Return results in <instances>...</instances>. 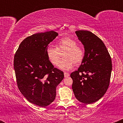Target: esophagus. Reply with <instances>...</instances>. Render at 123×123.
I'll use <instances>...</instances> for the list:
<instances>
[{
  "label": "esophagus",
  "mask_w": 123,
  "mask_h": 123,
  "mask_svg": "<svg viewBox=\"0 0 123 123\" xmlns=\"http://www.w3.org/2000/svg\"><path fill=\"white\" fill-rule=\"evenodd\" d=\"M69 73H66V72H65L64 73V76H65V77H69Z\"/></svg>",
  "instance_id": "1"
}]
</instances>
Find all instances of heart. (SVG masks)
<instances>
[{
    "label": "heart",
    "mask_w": 123,
    "mask_h": 123,
    "mask_svg": "<svg viewBox=\"0 0 123 123\" xmlns=\"http://www.w3.org/2000/svg\"><path fill=\"white\" fill-rule=\"evenodd\" d=\"M46 55L48 60L53 65H57L62 54H64L65 59L58 65V68L63 70L73 68L74 63L80 64L84 57V50L78 46L77 41L70 37H63L57 42L55 47L48 46L46 49Z\"/></svg>",
    "instance_id": "b5f03b06"
}]
</instances>
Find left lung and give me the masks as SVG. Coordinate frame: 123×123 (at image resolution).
Masks as SVG:
<instances>
[{"label":"left lung","mask_w":123,"mask_h":123,"mask_svg":"<svg viewBox=\"0 0 123 123\" xmlns=\"http://www.w3.org/2000/svg\"><path fill=\"white\" fill-rule=\"evenodd\" d=\"M84 48V57L78 70L70 74L72 90L80 102L91 104L100 99L110 83L112 64L104 42L91 32L77 31Z\"/></svg>","instance_id":"obj_1"}]
</instances>
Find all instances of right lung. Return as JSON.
<instances>
[{
  "label": "right lung",
  "instance_id": "obj_1",
  "mask_svg": "<svg viewBox=\"0 0 123 123\" xmlns=\"http://www.w3.org/2000/svg\"><path fill=\"white\" fill-rule=\"evenodd\" d=\"M58 35L51 31L28 36L21 42L14 59L17 83L29 102L41 107L49 105L56 97V87L64 77L46 55L49 44Z\"/></svg>",
  "mask_w": 123,
  "mask_h": 123
}]
</instances>
